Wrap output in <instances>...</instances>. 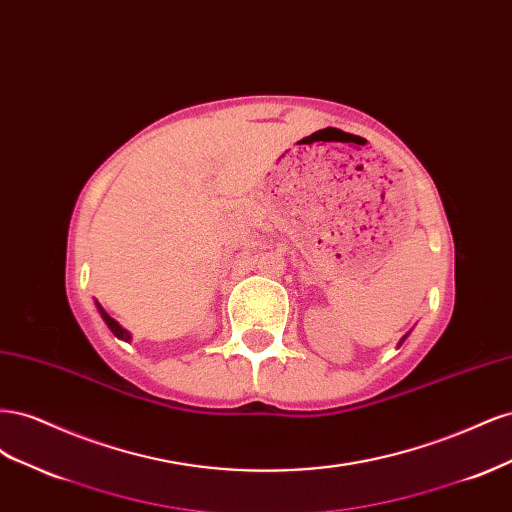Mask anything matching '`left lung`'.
<instances>
[{
  "instance_id": "left-lung-1",
  "label": "left lung",
  "mask_w": 512,
  "mask_h": 512,
  "mask_svg": "<svg viewBox=\"0 0 512 512\" xmlns=\"http://www.w3.org/2000/svg\"><path fill=\"white\" fill-rule=\"evenodd\" d=\"M408 335H410V333H406L404 337H401V339H399V344H397V346H401V344H404V342H406V337H408Z\"/></svg>"
}]
</instances>
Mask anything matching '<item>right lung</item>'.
Instances as JSON below:
<instances>
[{
	"label": "right lung",
	"mask_w": 512,
	"mask_h": 512,
	"mask_svg": "<svg viewBox=\"0 0 512 512\" xmlns=\"http://www.w3.org/2000/svg\"><path fill=\"white\" fill-rule=\"evenodd\" d=\"M96 307H98V312H100V316H102V320L106 322V327L108 329H111V333L115 335V337H119V339H123V342H132V333L130 331H126V329H123L121 327V324L115 320V318H111V316H108L106 312H104V307L96 301Z\"/></svg>",
	"instance_id": "1"
}]
</instances>
